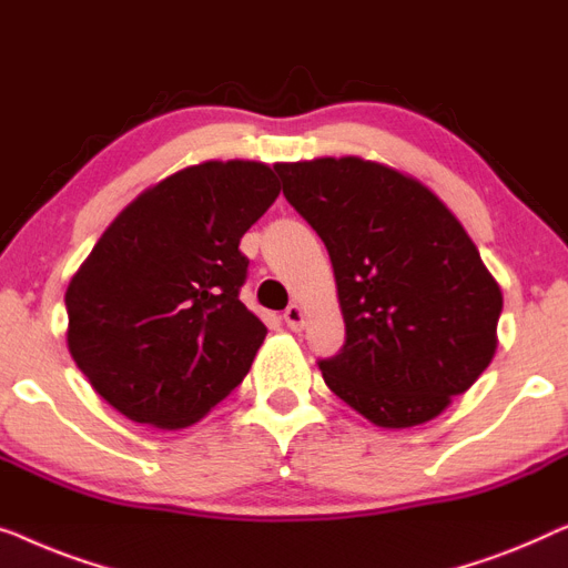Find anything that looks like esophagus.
<instances>
[{
    "instance_id": "34e87169",
    "label": "esophagus",
    "mask_w": 568,
    "mask_h": 568,
    "mask_svg": "<svg viewBox=\"0 0 568 568\" xmlns=\"http://www.w3.org/2000/svg\"><path fill=\"white\" fill-rule=\"evenodd\" d=\"M283 318H285V324L291 326L293 332L303 329V324H306V314H303V308L298 306V303H291V306L283 311Z\"/></svg>"
}]
</instances>
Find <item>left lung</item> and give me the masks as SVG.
Masks as SVG:
<instances>
[{
  "instance_id": "8db88e82",
  "label": "left lung",
  "mask_w": 568,
  "mask_h": 568,
  "mask_svg": "<svg viewBox=\"0 0 568 568\" xmlns=\"http://www.w3.org/2000/svg\"><path fill=\"white\" fill-rule=\"evenodd\" d=\"M283 195L329 252L345 345L324 383L373 425L435 419L497 349L501 291L435 193L357 156L275 164Z\"/></svg>"
}]
</instances>
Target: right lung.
Returning a JSON list of instances; mask_svg holds the SVG:
<instances>
[{
    "mask_svg": "<svg viewBox=\"0 0 568 568\" xmlns=\"http://www.w3.org/2000/svg\"><path fill=\"white\" fill-rule=\"evenodd\" d=\"M277 195L267 164L203 162L110 223L67 287V342L113 409L178 429L244 381L267 326L239 301V242Z\"/></svg>",
    "mask_w": 568,
    "mask_h": 568,
    "instance_id": "1",
    "label": "right lung"
}]
</instances>
